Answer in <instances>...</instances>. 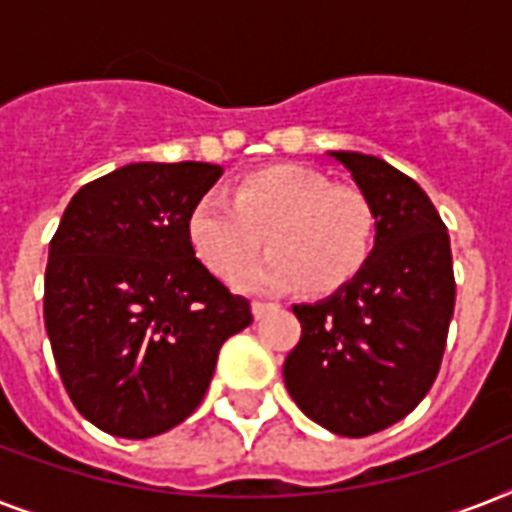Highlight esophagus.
<instances>
[{
  "mask_svg": "<svg viewBox=\"0 0 512 512\" xmlns=\"http://www.w3.org/2000/svg\"><path fill=\"white\" fill-rule=\"evenodd\" d=\"M271 311H279V303H265V300H255L252 303V313H255V319H263Z\"/></svg>",
  "mask_w": 512,
  "mask_h": 512,
  "instance_id": "obj_1",
  "label": "esophagus"
}]
</instances>
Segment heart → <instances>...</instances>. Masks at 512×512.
<instances>
[{
  "instance_id": "heart-1",
  "label": "heart",
  "mask_w": 512,
  "mask_h": 512,
  "mask_svg": "<svg viewBox=\"0 0 512 512\" xmlns=\"http://www.w3.org/2000/svg\"><path fill=\"white\" fill-rule=\"evenodd\" d=\"M193 255L220 279H233L262 246L274 249L241 272V287L329 295L364 271L377 241V215L364 193L324 175L276 164L244 175L231 201L204 196L188 215Z\"/></svg>"
}]
</instances>
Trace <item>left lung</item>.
<instances>
[{
    "label": "left lung",
    "instance_id": "1",
    "mask_svg": "<svg viewBox=\"0 0 512 512\" xmlns=\"http://www.w3.org/2000/svg\"><path fill=\"white\" fill-rule=\"evenodd\" d=\"M377 215L364 271L316 305H295L303 335L284 361L289 396L321 428L364 438L428 396L454 313L452 247L412 177L377 156L337 151Z\"/></svg>",
    "mask_w": 512,
    "mask_h": 512
}]
</instances>
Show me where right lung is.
<instances>
[{
  "mask_svg": "<svg viewBox=\"0 0 512 512\" xmlns=\"http://www.w3.org/2000/svg\"><path fill=\"white\" fill-rule=\"evenodd\" d=\"M223 170L127 164L82 185L50 241L44 327L68 398L119 438H151L201 404L220 345L252 324L196 260L188 215Z\"/></svg>",
  "mask_w": 512,
  "mask_h": 512,
  "instance_id": "right-lung-1",
  "label": "right lung"
}]
</instances>
